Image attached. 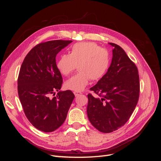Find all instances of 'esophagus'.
<instances>
[{
	"instance_id": "obj_1",
	"label": "esophagus",
	"mask_w": 161,
	"mask_h": 161,
	"mask_svg": "<svg viewBox=\"0 0 161 161\" xmlns=\"http://www.w3.org/2000/svg\"><path fill=\"white\" fill-rule=\"evenodd\" d=\"M74 94H75V97H77V96L80 95L82 94V93H81L80 92H79V91H75V92H74Z\"/></svg>"
}]
</instances>
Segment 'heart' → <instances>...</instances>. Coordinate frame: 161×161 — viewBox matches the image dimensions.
Returning <instances> with one entry per match:
<instances>
[{"label":"heart","mask_w":161,"mask_h":161,"mask_svg":"<svg viewBox=\"0 0 161 161\" xmlns=\"http://www.w3.org/2000/svg\"><path fill=\"white\" fill-rule=\"evenodd\" d=\"M111 62L109 52L94 42H83L72 46L69 53H62L56 68L64 76H69L78 66L79 72L65 82L66 88L81 91L90 79L98 80L108 72Z\"/></svg>","instance_id":"obj_1"}]
</instances>
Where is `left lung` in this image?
I'll use <instances>...</instances> for the list:
<instances>
[{
  "label": "left lung",
  "mask_w": 161,
  "mask_h": 161,
  "mask_svg": "<svg viewBox=\"0 0 161 161\" xmlns=\"http://www.w3.org/2000/svg\"><path fill=\"white\" fill-rule=\"evenodd\" d=\"M114 47L111 65L106 74L90 89L99 97L88 95L87 115L91 124L103 133L118 130L127 122L138 103V70L125 51Z\"/></svg>",
  "instance_id": "obj_1"
}]
</instances>
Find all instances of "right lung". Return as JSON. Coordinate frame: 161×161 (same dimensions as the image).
<instances>
[{"mask_svg": "<svg viewBox=\"0 0 161 161\" xmlns=\"http://www.w3.org/2000/svg\"><path fill=\"white\" fill-rule=\"evenodd\" d=\"M71 40H52L39 43L24 59L18 76V95L27 118L39 130L51 132L63 124L75 98L73 92L59 91L61 73L56 57ZM57 95L53 97L51 95Z\"/></svg>", "mask_w": 161, "mask_h": 161, "instance_id": "1", "label": "right lung"}]
</instances>
